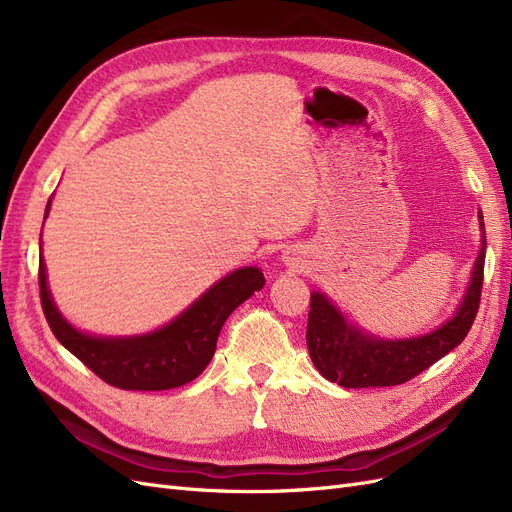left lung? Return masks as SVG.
I'll list each match as a JSON object with an SVG mask.
<instances>
[{
	"mask_svg": "<svg viewBox=\"0 0 512 512\" xmlns=\"http://www.w3.org/2000/svg\"><path fill=\"white\" fill-rule=\"evenodd\" d=\"M480 250L474 260L472 277L466 294L455 309L453 318L427 335L406 339H384L354 327L339 312V307L322 292H312L307 318V350L320 374L344 389H367V386H395L412 380L444 354L457 348L478 312L480 288L485 271V222L478 211Z\"/></svg>",
	"mask_w": 512,
	"mask_h": 512,
	"instance_id": "1",
	"label": "left lung"
}]
</instances>
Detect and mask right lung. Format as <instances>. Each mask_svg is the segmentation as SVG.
I'll return each mask as SVG.
<instances>
[{"label": "right lung", "mask_w": 512, "mask_h": 512, "mask_svg": "<svg viewBox=\"0 0 512 512\" xmlns=\"http://www.w3.org/2000/svg\"><path fill=\"white\" fill-rule=\"evenodd\" d=\"M51 200L46 203L44 218L51 211ZM38 282L42 309L53 335L98 378L123 391H166L203 374L213 359L226 318L265 286V275L258 267L230 271L175 320L151 333L130 337H102L72 327L51 297L42 256Z\"/></svg>", "instance_id": "right-lung-1"}]
</instances>
